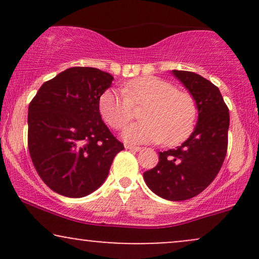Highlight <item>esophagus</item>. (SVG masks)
Here are the masks:
<instances>
[{"instance_id":"obj_1","label":"esophagus","mask_w":259,"mask_h":259,"mask_svg":"<svg viewBox=\"0 0 259 259\" xmlns=\"http://www.w3.org/2000/svg\"><path fill=\"white\" fill-rule=\"evenodd\" d=\"M125 148H126V150L134 151V152H139V151L142 150L141 147H139V146H130V145H125Z\"/></svg>"}]
</instances>
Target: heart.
Instances as JSON below:
<instances>
[{
  "label": "heart",
  "mask_w": 259,
  "mask_h": 259,
  "mask_svg": "<svg viewBox=\"0 0 259 259\" xmlns=\"http://www.w3.org/2000/svg\"><path fill=\"white\" fill-rule=\"evenodd\" d=\"M144 106L142 121L123 132L132 144L163 141L175 145L191 133L196 119V103L191 95L157 76L146 75L130 80L123 92L107 90L100 99L103 119L114 129H123L135 115L134 107Z\"/></svg>",
  "instance_id": "heart-1"
}]
</instances>
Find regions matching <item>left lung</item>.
<instances>
[{"label": "left lung", "instance_id": "obj_1", "mask_svg": "<svg viewBox=\"0 0 259 259\" xmlns=\"http://www.w3.org/2000/svg\"><path fill=\"white\" fill-rule=\"evenodd\" d=\"M195 100L197 123L180 146L159 152V162L144 173L148 189L168 201H185L201 194L221 170L228 148L230 117L214 84L185 70H171Z\"/></svg>", "mask_w": 259, "mask_h": 259}]
</instances>
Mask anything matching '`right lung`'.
Wrapping results in <instances>:
<instances>
[{
	"instance_id": "obj_1",
	"label": "right lung",
	"mask_w": 259,
	"mask_h": 259,
	"mask_svg": "<svg viewBox=\"0 0 259 259\" xmlns=\"http://www.w3.org/2000/svg\"><path fill=\"white\" fill-rule=\"evenodd\" d=\"M113 80L97 68H69L42 84L29 105L31 160L59 195L80 198L96 191L124 150L100 113V97Z\"/></svg>"
}]
</instances>
